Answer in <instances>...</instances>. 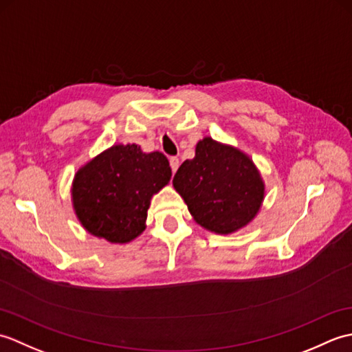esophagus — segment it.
I'll return each mask as SVG.
<instances>
[{
    "label": "esophagus",
    "instance_id": "obj_1",
    "mask_svg": "<svg viewBox=\"0 0 352 352\" xmlns=\"http://www.w3.org/2000/svg\"><path fill=\"white\" fill-rule=\"evenodd\" d=\"M169 164H170L172 172H175L178 169V166H180V159H178V157H170Z\"/></svg>",
    "mask_w": 352,
    "mask_h": 352
}]
</instances>
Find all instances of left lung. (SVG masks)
I'll return each mask as SVG.
<instances>
[{
  "mask_svg": "<svg viewBox=\"0 0 352 352\" xmlns=\"http://www.w3.org/2000/svg\"><path fill=\"white\" fill-rule=\"evenodd\" d=\"M172 183L193 219L219 234L251 222L265 195L250 157L210 138L198 142L195 157L178 168Z\"/></svg>",
  "mask_w": 352,
  "mask_h": 352,
  "instance_id": "left-lung-1",
  "label": "left lung"
}]
</instances>
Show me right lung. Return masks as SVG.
<instances>
[{
    "label": "right lung",
    "instance_id": "add662e5",
    "mask_svg": "<svg viewBox=\"0 0 352 352\" xmlns=\"http://www.w3.org/2000/svg\"><path fill=\"white\" fill-rule=\"evenodd\" d=\"M169 180V162L162 153L115 145L77 172L74 207L89 233L125 243L145 230L151 197Z\"/></svg>",
    "mask_w": 352,
    "mask_h": 352
}]
</instances>
